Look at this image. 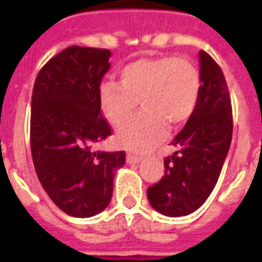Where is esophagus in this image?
I'll return each mask as SVG.
<instances>
[{
    "instance_id": "esophagus-1",
    "label": "esophagus",
    "mask_w": 262,
    "mask_h": 262,
    "mask_svg": "<svg viewBox=\"0 0 262 262\" xmlns=\"http://www.w3.org/2000/svg\"><path fill=\"white\" fill-rule=\"evenodd\" d=\"M126 161L129 163V164H136V163H140L142 161V157H137V156H133V154H127L126 156Z\"/></svg>"
}]
</instances>
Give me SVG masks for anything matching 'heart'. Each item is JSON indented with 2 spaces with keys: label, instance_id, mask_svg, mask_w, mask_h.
I'll list each match as a JSON object with an SVG mask.
<instances>
[{
  "label": "heart",
  "instance_id": "heart-1",
  "mask_svg": "<svg viewBox=\"0 0 262 262\" xmlns=\"http://www.w3.org/2000/svg\"><path fill=\"white\" fill-rule=\"evenodd\" d=\"M202 90V77L192 61L176 56L144 57L126 64L119 84L106 81L99 88L103 115L120 126L136 112L144 111L118 130V142L135 153H147L165 136L167 126L187 123L195 112Z\"/></svg>",
  "mask_w": 262,
  "mask_h": 262
}]
</instances>
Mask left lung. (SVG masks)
<instances>
[{
    "label": "left lung",
    "mask_w": 262,
    "mask_h": 262,
    "mask_svg": "<svg viewBox=\"0 0 262 262\" xmlns=\"http://www.w3.org/2000/svg\"><path fill=\"white\" fill-rule=\"evenodd\" d=\"M202 90L195 112L172 140L177 151L164 159V176L147 189L157 212L178 217L201 208L213 191L233 133L230 94L219 64L199 53Z\"/></svg>",
    "instance_id": "obj_1"
}]
</instances>
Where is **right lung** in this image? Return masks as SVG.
<instances>
[{
	"label": "right lung",
	"instance_id": "right-lung-1",
	"mask_svg": "<svg viewBox=\"0 0 262 262\" xmlns=\"http://www.w3.org/2000/svg\"><path fill=\"white\" fill-rule=\"evenodd\" d=\"M108 49L70 46L43 66L32 92L31 150L37 178L64 213L91 217L111 202L125 151L92 150L112 135L99 85Z\"/></svg>",
	"mask_w": 262,
	"mask_h": 262
}]
</instances>
